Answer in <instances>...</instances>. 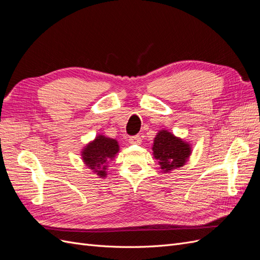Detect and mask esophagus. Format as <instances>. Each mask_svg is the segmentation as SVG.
<instances>
[{
  "label": "esophagus",
  "instance_id": "obj_1",
  "mask_svg": "<svg viewBox=\"0 0 260 260\" xmlns=\"http://www.w3.org/2000/svg\"><path fill=\"white\" fill-rule=\"evenodd\" d=\"M129 142L131 143V144H139V143H141V138L139 137V136H133V137H130L129 138Z\"/></svg>",
  "mask_w": 260,
  "mask_h": 260
}]
</instances>
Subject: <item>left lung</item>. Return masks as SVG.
<instances>
[{
    "mask_svg": "<svg viewBox=\"0 0 260 260\" xmlns=\"http://www.w3.org/2000/svg\"><path fill=\"white\" fill-rule=\"evenodd\" d=\"M152 149L155 159L158 160L164 172L182 167L191 155L190 144L167 130L157 133Z\"/></svg>",
    "mask_w": 260,
    "mask_h": 260,
    "instance_id": "left-lung-1",
    "label": "left lung"
}]
</instances>
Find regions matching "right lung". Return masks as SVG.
I'll return each mask as SVG.
<instances>
[{
	"instance_id": "add662e5",
	"label": "right lung",
	"mask_w": 260,
	"mask_h": 260,
	"mask_svg": "<svg viewBox=\"0 0 260 260\" xmlns=\"http://www.w3.org/2000/svg\"><path fill=\"white\" fill-rule=\"evenodd\" d=\"M119 151V145L115 139L98 136L95 140L82 149L83 162L92 169L100 178L106 177V168L109 160Z\"/></svg>"
}]
</instances>
